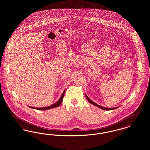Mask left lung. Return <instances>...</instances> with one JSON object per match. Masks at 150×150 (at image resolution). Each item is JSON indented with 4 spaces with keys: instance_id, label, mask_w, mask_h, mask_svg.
Returning a JSON list of instances; mask_svg holds the SVG:
<instances>
[{
    "instance_id": "left-lung-1",
    "label": "left lung",
    "mask_w": 150,
    "mask_h": 150,
    "mask_svg": "<svg viewBox=\"0 0 150 150\" xmlns=\"http://www.w3.org/2000/svg\"><path fill=\"white\" fill-rule=\"evenodd\" d=\"M86 99L88 100V101H89L91 104H93L94 105H95L96 106L99 107V108H101V109H102V110H114V109H116V108H118V107H114V108H106V107H102V106H100V105H97V103H94L93 101H92V100H91V99H90V98H89L86 96Z\"/></svg>"
}]
</instances>
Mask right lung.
Masks as SVG:
<instances>
[{"label":"right lung","instance_id":"add662e5","mask_svg":"<svg viewBox=\"0 0 150 150\" xmlns=\"http://www.w3.org/2000/svg\"><path fill=\"white\" fill-rule=\"evenodd\" d=\"M64 92H65V90L64 91V92L62 94V96H61L60 98L57 101V102L54 103L52 105H50V106L45 107H40V108H36V107H30V106L29 107H30L31 108H33V109L39 110H48V109H50V108H52L58 107V106H59L61 104V103H62V102L63 100V98H64Z\"/></svg>","mask_w":150,"mask_h":150}]
</instances>
